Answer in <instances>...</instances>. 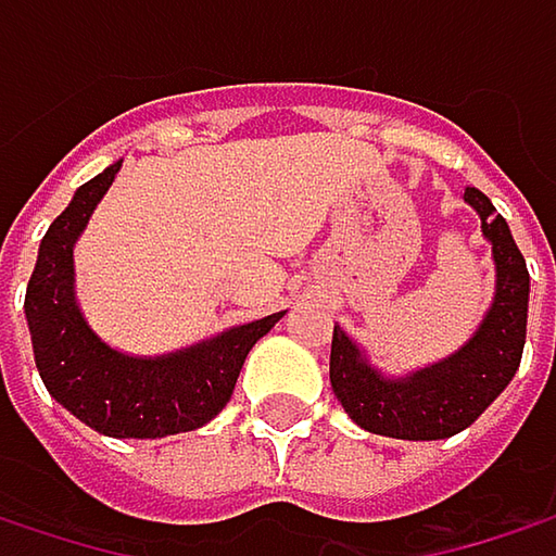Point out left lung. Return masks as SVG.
<instances>
[{
  "instance_id": "obj_1",
  "label": "left lung",
  "mask_w": 556,
  "mask_h": 556,
  "mask_svg": "<svg viewBox=\"0 0 556 556\" xmlns=\"http://www.w3.org/2000/svg\"><path fill=\"white\" fill-rule=\"evenodd\" d=\"M464 202L480 215L483 238L493 244L496 292L477 331L444 361L402 377H387L367 351L334 325L331 389L344 412L374 434L399 441H441L470 428L511 383L528 331V267L508 222L473 186Z\"/></svg>"
}]
</instances>
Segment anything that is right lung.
<instances>
[{"label":"right lung","instance_id":"right-lung-1","mask_svg":"<svg viewBox=\"0 0 556 556\" xmlns=\"http://www.w3.org/2000/svg\"><path fill=\"white\" fill-rule=\"evenodd\" d=\"M118 169L122 161L83 182L38 248L25 292L35 364L56 402L105 438L195 431L228 405L251 348L286 312L225 328L157 357H138L105 344L79 308L73 248Z\"/></svg>","mask_w":556,"mask_h":556}]
</instances>
